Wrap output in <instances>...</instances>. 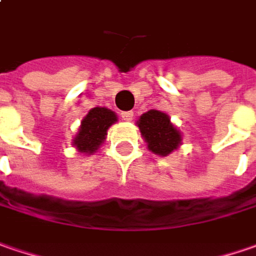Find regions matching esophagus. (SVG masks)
<instances>
[{
  "label": "esophagus",
  "mask_w": 256,
  "mask_h": 256,
  "mask_svg": "<svg viewBox=\"0 0 256 256\" xmlns=\"http://www.w3.org/2000/svg\"><path fill=\"white\" fill-rule=\"evenodd\" d=\"M122 118L124 122H130L133 118V112H122Z\"/></svg>",
  "instance_id": "1"
}]
</instances>
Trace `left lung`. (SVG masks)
Returning <instances> with one entry per match:
<instances>
[{
    "label": "left lung",
    "instance_id": "left-lung-1",
    "mask_svg": "<svg viewBox=\"0 0 256 256\" xmlns=\"http://www.w3.org/2000/svg\"><path fill=\"white\" fill-rule=\"evenodd\" d=\"M138 126L148 149L154 154L168 156L182 144V134L174 128L169 116L159 110H149L138 120Z\"/></svg>",
    "mask_w": 256,
    "mask_h": 256
}]
</instances>
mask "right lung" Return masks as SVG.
Instances as JSON below:
<instances>
[{"label": "right lung", "instance_id": "right-lung-1", "mask_svg": "<svg viewBox=\"0 0 256 256\" xmlns=\"http://www.w3.org/2000/svg\"><path fill=\"white\" fill-rule=\"evenodd\" d=\"M117 116L114 112L106 107H94L92 108L83 120L78 133L72 140L74 148L80 153L92 154L98 149L106 140L107 130L116 123Z\"/></svg>", "mask_w": 256, "mask_h": 256}]
</instances>
